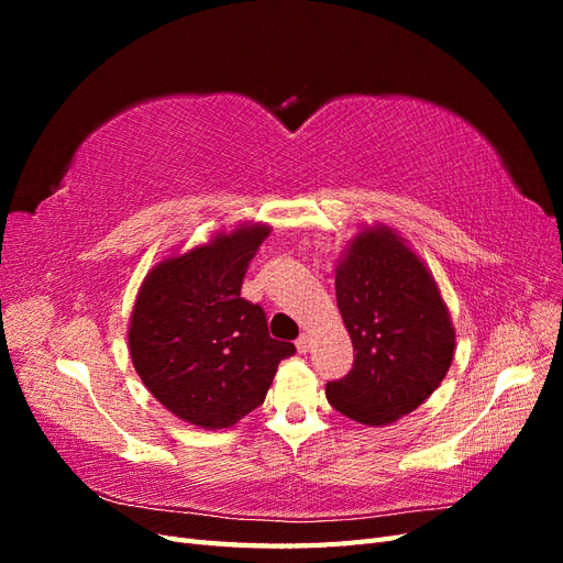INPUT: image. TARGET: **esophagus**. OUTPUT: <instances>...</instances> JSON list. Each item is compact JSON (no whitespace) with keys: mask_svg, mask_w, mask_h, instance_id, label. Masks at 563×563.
<instances>
[{"mask_svg":"<svg viewBox=\"0 0 563 563\" xmlns=\"http://www.w3.org/2000/svg\"><path fill=\"white\" fill-rule=\"evenodd\" d=\"M296 347H298V352H300V354L308 352V350H310V335H308V333H302V335L296 340Z\"/></svg>","mask_w":563,"mask_h":563,"instance_id":"obj_1","label":"esophagus"}]
</instances>
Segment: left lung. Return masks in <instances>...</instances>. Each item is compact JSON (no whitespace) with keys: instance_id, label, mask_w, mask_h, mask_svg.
I'll return each instance as SVG.
<instances>
[{"instance_id":"obj_1","label":"left lung","mask_w":563,"mask_h":563,"mask_svg":"<svg viewBox=\"0 0 563 563\" xmlns=\"http://www.w3.org/2000/svg\"><path fill=\"white\" fill-rule=\"evenodd\" d=\"M335 298L354 347L329 404L362 424L408 416L446 378L455 329L420 255L387 225L364 228L335 267Z\"/></svg>"}]
</instances>
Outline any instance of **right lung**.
I'll list each match as a JSON object with an SVG mask.
<instances>
[{
	"instance_id": "1",
	"label": "right lung",
	"mask_w": 563,
	"mask_h": 563,
	"mask_svg": "<svg viewBox=\"0 0 563 563\" xmlns=\"http://www.w3.org/2000/svg\"><path fill=\"white\" fill-rule=\"evenodd\" d=\"M269 228L244 223L147 272L129 323V352L145 387L180 420L223 430L265 401L294 343L269 338L261 305L242 298Z\"/></svg>"
}]
</instances>
